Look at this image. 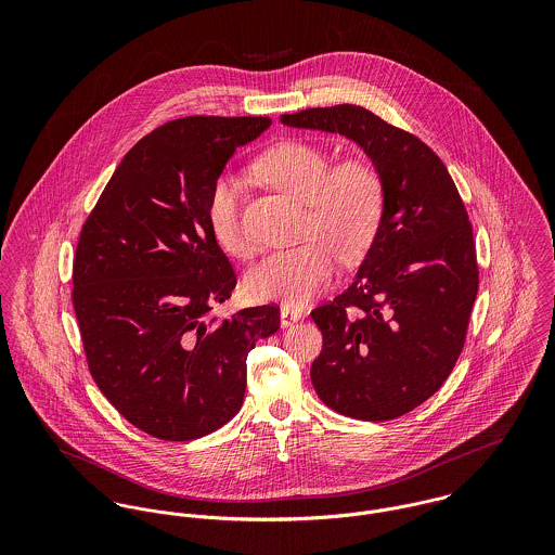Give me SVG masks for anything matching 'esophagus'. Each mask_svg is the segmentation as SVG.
I'll list each match as a JSON object with an SVG mask.
<instances>
[{"label":"esophagus","instance_id":"obj_1","mask_svg":"<svg viewBox=\"0 0 555 555\" xmlns=\"http://www.w3.org/2000/svg\"><path fill=\"white\" fill-rule=\"evenodd\" d=\"M301 318H304V312H301V310H297V308L282 306V310H280V322H282V326H291V324L299 322Z\"/></svg>","mask_w":555,"mask_h":555}]
</instances>
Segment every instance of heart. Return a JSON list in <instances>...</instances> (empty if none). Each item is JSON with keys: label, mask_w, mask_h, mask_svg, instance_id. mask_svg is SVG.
<instances>
[{"label": "heart", "mask_w": 555, "mask_h": 555, "mask_svg": "<svg viewBox=\"0 0 555 555\" xmlns=\"http://www.w3.org/2000/svg\"><path fill=\"white\" fill-rule=\"evenodd\" d=\"M256 170L264 181L308 205L297 247L280 249L260 260L245 278L254 299L304 306L322 293L335 273V254L350 262L374 243L385 216V181L374 162L331 158L317 145L286 141L264 152ZM214 237L233 256L254 251L238 211V181L220 175L207 198Z\"/></svg>", "instance_id": "heart-1"}]
</instances>
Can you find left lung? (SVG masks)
Segmentation results:
<instances>
[{"label": "left lung", "instance_id": "left-lung-1", "mask_svg": "<svg viewBox=\"0 0 555 555\" xmlns=\"http://www.w3.org/2000/svg\"><path fill=\"white\" fill-rule=\"evenodd\" d=\"M359 143L385 181V216L354 282L312 318V383L331 410L397 418L434 396L468 333L478 264L473 224L444 162L418 137L354 104L282 115Z\"/></svg>", "mask_w": 555, "mask_h": 555}]
</instances>
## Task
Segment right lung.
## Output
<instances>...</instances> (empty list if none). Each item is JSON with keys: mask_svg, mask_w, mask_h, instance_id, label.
<instances>
[{"mask_svg": "<svg viewBox=\"0 0 555 555\" xmlns=\"http://www.w3.org/2000/svg\"><path fill=\"white\" fill-rule=\"evenodd\" d=\"M269 117L192 115L143 137L80 229L73 306L89 374L141 431L172 442L220 429L243 405L247 354L280 308L209 317L237 275L214 237L207 198L238 145Z\"/></svg>", "mask_w": 555, "mask_h": 555, "instance_id": "right-lung-1", "label": "right lung"}]
</instances>
